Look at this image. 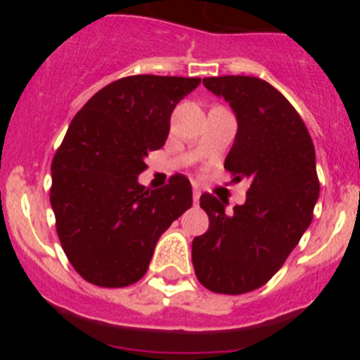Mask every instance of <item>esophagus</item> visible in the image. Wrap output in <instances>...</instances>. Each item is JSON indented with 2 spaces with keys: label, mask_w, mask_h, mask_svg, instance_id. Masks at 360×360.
Returning <instances> with one entry per match:
<instances>
[{
  "label": "esophagus",
  "mask_w": 360,
  "mask_h": 360,
  "mask_svg": "<svg viewBox=\"0 0 360 360\" xmlns=\"http://www.w3.org/2000/svg\"><path fill=\"white\" fill-rule=\"evenodd\" d=\"M200 195H202V193H200L198 189L193 191V200H195V203H198V202H200Z\"/></svg>",
  "instance_id": "obj_1"
}]
</instances>
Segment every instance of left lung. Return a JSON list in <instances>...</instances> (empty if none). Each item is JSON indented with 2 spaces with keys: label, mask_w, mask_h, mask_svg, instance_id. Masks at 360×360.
<instances>
[{
  "label": "left lung",
  "mask_w": 360,
  "mask_h": 360,
  "mask_svg": "<svg viewBox=\"0 0 360 360\" xmlns=\"http://www.w3.org/2000/svg\"><path fill=\"white\" fill-rule=\"evenodd\" d=\"M203 86L236 115L224 165L250 187L231 214L227 202L202 195L209 229L193 240V266L205 288L238 295L263 287L310 227L319 198L316 149L294 106L263 79L205 77Z\"/></svg>",
  "instance_id": "8db88e82"
}]
</instances>
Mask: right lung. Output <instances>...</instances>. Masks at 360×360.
<instances>
[{"instance_id":"add662e5","label":"right lung","mask_w":360,"mask_h":360,"mask_svg":"<svg viewBox=\"0 0 360 360\" xmlns=\"http://www.w3.org/2000/svg\"><path fill=\"white\" fill-rule=\"evenodd\" d=\"M200 77L131 75L104 86L73 117L52 162L57 236L88 283L119 288L148 270L155 245L193 205L184 174L149 191L139 184L149 151L169 135L174 106Z\"/></svg>"}]
</instances>
